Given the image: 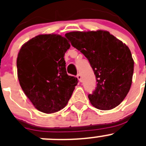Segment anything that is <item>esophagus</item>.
Here are the masks:
<instances>
[{
	"instance_id": "1",
	"label": "esophagus",
	"mask_w": 146,
	"mask_h": 146,
	"mask_svg": "<svg viewBox=\"0 0 146 146\" xmlns=\"http://www.w3.org/2000/svg\"><path fill=\"white\" fill-rule=\"evenodd\" d=\"M77 78H78V79L79 80V81L82 82V76H81V75L80 74V73L77 75Z\"/></svg>"
}]
</instances>
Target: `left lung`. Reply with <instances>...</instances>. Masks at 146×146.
Segmentation results:
<instances>
[{"instance_id": "8db88e82", "label": "left lung", "mask_w": 146, "mask_h": 146, "mask_svg": "<svg viewBox=\"0 0 146 146\" xmlns=\"http://www.w3.org/2000/svg\"><path fill=\"white\" fill-rule=\"evenodd\" d=\"M65 36L93 69L97 87L88 95L91 104L101 110L117 107L132 83L134 61L129 47L107 31H77Z\"/></svg>"}]
</instances>
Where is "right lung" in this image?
Here are the masks:
<instances>
[{
	"instance_id": "right-lung-1",
	"label": "right lung",
	"mask_w": 146,
	"mask_h": 146,
	"mask_svg": "<svg viewBox=\"0 0 146 146\" xmlns=\"http://www.w3.org/2000/svg\"><path fill=\"white\" fill-rule=\"evenodd\" d=\"M70 45L64 36L39 35L23 45L17 58V77L35 108L51 114L66 107L77 78L67 74L65 53Z\"/></svg>"
}]
</instances>
